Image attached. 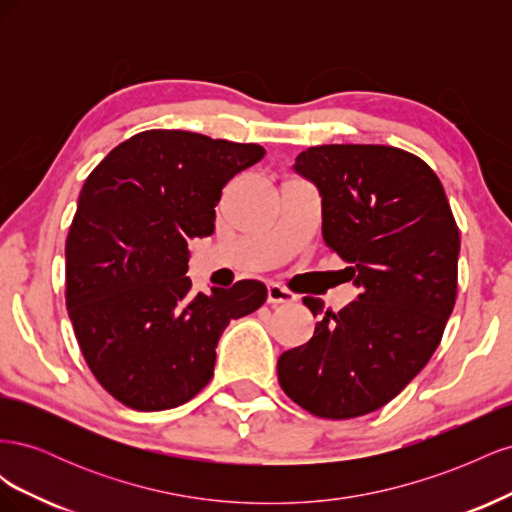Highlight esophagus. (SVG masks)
Segmentation results:
<instances>
[{
    "label": "esophagus",
    "mask_w": 512,
    "mask_h": 512,
    "mask_svg": "<svg viewBox=\"0 0 512 512\" xmlns=\"http://www.w3.org/2000/svg\"><path fill=\"white\" fill-rule=\"evenodd\" d=\"M267 301L271 305H277V303H292L297 301V294H292L290 290L282 288L280 284H269L267 286Z\"/></svg>",
    "instance_id": "34e87169"
}]
</instances>
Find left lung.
Instances as JSON below:
<instances>
[{"label":"left lung","instance_id":"obj_1","mask_svg":"<svg viewBox=\"0 0 512 512\" xmlns=\"http://www.w3.org/2000/svg\"><path fill=\"white\" fill-rule=\"evenodd\" d=\"M294 173L322 198V239L359 297L318 316L314 337L277 359L284 393L322 418H354L404 391L436 352L457 297L459 230L436 173L386 145H320Z\"/></svg>","mask_w":512,"mask_h":512}]
</instances>
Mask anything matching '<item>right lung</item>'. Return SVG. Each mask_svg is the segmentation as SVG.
I'll list each match as a JSON object with an SVG mask.
<instances>
[{"instance_id":"obj_1","label":"right lung","mask_w":512,"mask_h":512,"mask_svg":"<svg viewBox=\"0 0 512 512\" xmlns=\"http://www.w3.org/2000/svg\"><path fill=\"white\" fill-rule=\"evenodd\" d=\"M265 158L183 130L115 147L83 185L66 241V305L91 374L121 404L168 410L211 380L230 320L256 312L267 286L192 292L188 241L209 237L224 185Z\"/></svg>"}]
</instances>
